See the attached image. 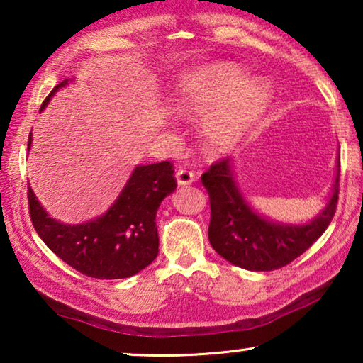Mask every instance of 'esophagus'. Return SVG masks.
<instances>
[{"label": "esophagus", "mask_w": 363, "mask_h": 363, "mask_svg": "<svg viewBox=\"0 0 363 363\" xmlns=\"http://www.w3.org/2000/svg\"><path fill=\"white\" fill-rule=\"evenodd\" d=\"M177 182L180 186H185V185H191L193 182H195V173L190 172V170H185V168H180V170L177 172Z\"/></svg>", "instance_id": "obj_1"}]
</instances>
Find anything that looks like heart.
I'll use <instances>...</instances> for the list:
<instances>
[{
    "instance_id": "obj_1",
    "label": "heart",
    "mask_w": 363,
    "mask_h": 363,
    "mask_svg": "<svg viewBox=\"0 0 363 363\" xmlns=\"http://www.w3.org/2000/svg\"><path fill=\"white\" fill-rule=\"evenodd\" d=\"M271 87L251 81L240 66L213 62L178 77L175 104L186 116H208L205 138L213 150L225 152L245 135L266 111Z\"/></svg>"
}]
</instances>
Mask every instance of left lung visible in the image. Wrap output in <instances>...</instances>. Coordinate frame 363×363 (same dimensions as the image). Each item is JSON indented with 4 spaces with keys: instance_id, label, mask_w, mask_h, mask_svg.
<instances>
[{
    "instance_id": "8db88e82",
    "label": "left lung",
    "mask_w": 363,
    "mask_h": 363,
    "mask_svg": "<svg viewBox=\"0 0 363 363\" xmlns=\"http://www.w3.org/2000/svg\"><path fill=\"white\" fill-rule=\"evenodd\" d=\"M324 210L304 225H287L262 216L246 201L238 186L231 158L216 162L201 175L210 195L211 221L208 238L218 255L250 271H272L289 264L314 245L330 225L339 200L340 157Z\"/></svg>"
}]
</instances>
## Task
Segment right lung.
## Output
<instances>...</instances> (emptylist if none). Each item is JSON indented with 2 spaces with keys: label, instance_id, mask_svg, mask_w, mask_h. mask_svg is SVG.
Listing matches in <instances>:
<instances>
[{
  "label": "right lung",
  "instance_id": "add662e5",
  "mask_svg": "<svg viewBox=\"0 0 363 363\" xmlns=\"http://www.w3.org/2000/svg\"><path fill=\"white\" fill-rule=\"evenodd\" d=\"M69 79L57 84L43 102ZM33 135H29L28 152ZM170 162L137 165L125 186L104 215L81 225H66L51 218L28 185L29 213L34 230L54 255L74 269L96 279H123L145 269L158 255L157 210L163 198L175 191Z\"/></svg>",
  "mask_w": 363,
  "mask_h": 363
}]
</instances>
